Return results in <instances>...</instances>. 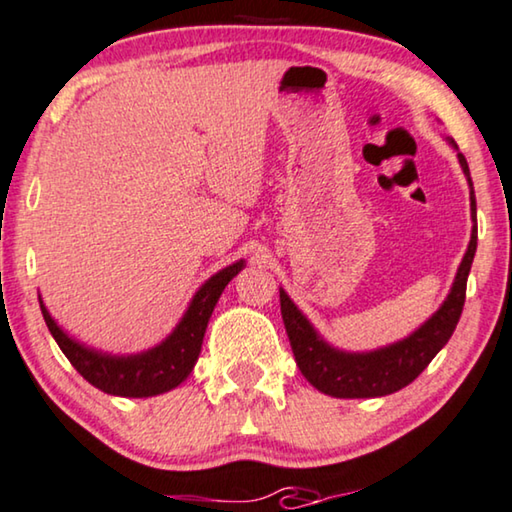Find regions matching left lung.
<instances>
[{"mask_svg": "<svg viewBox=\"0 0 512 512\" xmlns=\"http://www.w3.org/2000/svg\"><path fill=\"white\" fill-rule=\"evenodd\" d=\"M457 158H460L462 170L469 179L471 207H474L476 218L474 183L469 177L467 158L462 154H457ZM476 241L478 232L474 227L467 255H464L460 269H457L451 294L437 310V315H432L430 322H425L407 340L379 349V352L345 354L329 347L308 324V319L301 315L299 308L289 301V296L280 292L282 322H285L289 345H292L296 365H299L303 377L317 391L333 395V398H381V395H391L409 386L430 365L432 358L441 352V347L451 340L455 326L460 322L464 299H467V278L476 255Z\"/></svg>", "mask_w": 512, "mask_h": 512, "instance_id": "1", "label": "left lung"}]
</instances>
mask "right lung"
I'll use <instances>...</instances> for the list:
<instances>
[{
	"mask_svg": "<svg viewBox=\"0 0 512 512\" xmlns=\"http://www.w3.org/2000/svg\"><path fill=\"white\" fill-rule=\"evenodd\" d=\"M241 269L243 262H236L204 282L170 338L163 345L137 356H108L82 347L59 329L50 312L45 310L43 301L41 312L61 352L91 386L101 388L103 393L121 395V398H151V395L172 391L190 375L197 356H200L211 312L227 282Z\"/></svg>",
	"mask_w": 512,
	"mask_h": 512,
	"instance_id": "1",
	"label": "right lung"
}]
</instances>
